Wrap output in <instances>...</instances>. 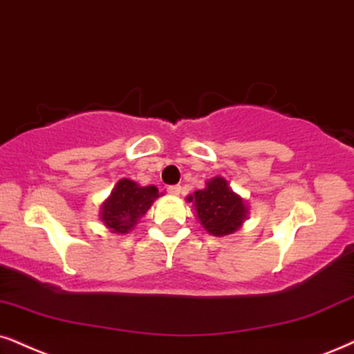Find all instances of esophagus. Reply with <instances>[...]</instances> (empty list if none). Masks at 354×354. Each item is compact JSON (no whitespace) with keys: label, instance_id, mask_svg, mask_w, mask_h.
<instances>
[{"label":"esophagus","instance_id":"esophagus-1","mask_svg":"<svg viewBox=\"0 0 354 354\" xmlns=\"http://www.w3.org/2000/svg\"><path fill=\"white\" fill-rule=\"evenodd\" d=\"M167 191H168L171 196H178V194H180V192H181V186H180V185H171V186L167 187Z\"/></svg>","mask_w":354,"mask_h":354}]
</instances>
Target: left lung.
<instances>
[{
  "mask_svg": "<svg viewBox=\"0 0 354 354\" xmlns=\"http://www.w3.org/2000/svg\"><path fill=\"white\" fill-rule=\"evenodd\" d=\"M189 201H194L196 214L204 229L216 236L234 234L247 218L243 199L221 176L210 180L205 189L196 191Z\"/></svg>",
  "mask_w": 354,
  "mask_h": 354,
  "instance_id": "1",
  "label": "left lung"
}]
</instances>
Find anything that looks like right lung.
I'll return each instance as SVG.
<instances>
[{
  "instance_id": "right-lung-1",
  "label": "right lung",
  "mask_w": 354,
  "mask_h": 354,
  "mask_svg": "<svg viewBox=\"0 0 354 354\" xmlns=\"http://www.w3.org/2000/svg\"><path fill=\"white\" fill-rule=\"evenodd\" d=\"M158 198L155 186H138L131 180H120L111 198L102 204L101 221L114 234H127L153 201Z\"/></svg>"
}]
</instances>
